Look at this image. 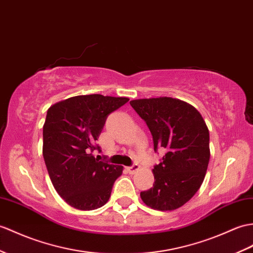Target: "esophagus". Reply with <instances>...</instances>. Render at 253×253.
I'll return each instance as SVG.
<instances>
[{
    "mask_svg": "<svg viewBox=\"0 0 253 253\" xmlns=\"http://www.w3.org/2000/svg\"><path fill=\"white\" fill-rule=\"evenodd\" d=\"M127 169V171L130 173V174H133V173H136L138 170L140 169V166L138 165V164H132L131 166H129V167H127L126 168Z\"/></svg>",
    "mask_w": 253,
    "mask_h": 253,
    "instance_id": "esophagus-1",
    "label": "esophagus"
}]
</instances>
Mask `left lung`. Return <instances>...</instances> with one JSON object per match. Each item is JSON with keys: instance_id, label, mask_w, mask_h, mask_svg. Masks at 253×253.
<instances>
[{"instance_id": "1", "label": "left lung", "mask_w": 253, "mask_h": 253, "mask_svg": "<svg viewBox=\"0 0 253 253\" xmlns=\"http://www.w3.org/2000/svg\"><path fill=\"white\" fill-rule=\"evenodd\" d=\"M130 105L148 125L154 151H165L153 169V187L141 192V199L156 210L180 208L195 195L207 171L210 150L206 123L193 105L179 99H138Z\"/></svg>"}]
</instances>
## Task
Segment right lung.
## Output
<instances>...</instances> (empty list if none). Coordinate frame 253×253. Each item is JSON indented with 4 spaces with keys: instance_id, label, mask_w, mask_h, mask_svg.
<instances>
[{
    "instance_id": "1",
    "label": "right lung",
    "mask_w": 253,
    "mask_h": 253,
    "mask_svg": "<svg viewBox=\"0 0 253 253\" xmlns=\"http://www.w3.org/2000/svg\"><path fill=\"white\" fill-rule=\"evenodd\" d=\"M129 101L125 97L76 96L47 111L43 156L51 183L70 206L93 210L107 204L123 166L100 161L93 151L108 116Z\"/></svg>"
}]
</instances>
